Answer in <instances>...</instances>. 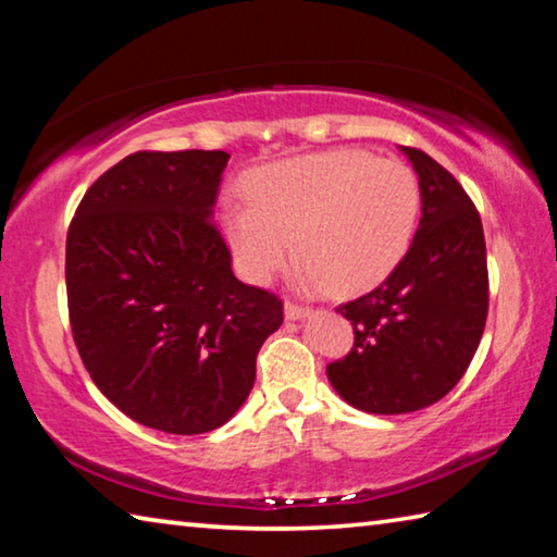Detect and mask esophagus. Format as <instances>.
Returning <instances> with one entry per match:
<instances>
[{
  "label": "esophagus",
  "instance_id": "1",
  "mask_svg": "<svg viewBox=\"0 0 557 557\" xmlns=\"http://www.w3.org/2000/svg\"><path fill=\"white\" fill-rule=\"evenodd\" d=\"M305 314H307V307H301V305H297V301H292V299L285 301V317L287 319H301Z\"/></svg>",
  "mask_w": 557,
  "mask_h": 557
}]
</instances>
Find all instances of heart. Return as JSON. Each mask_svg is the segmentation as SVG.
<instances>
[{"label": "heart", "mask_w": 557, "mask_h": 557, "mask_svg": "<svg viewBox=\"0 0 557 557\" xmlns=\"http://www.w3.org/2000/svg\"><path fill=\"white\" fill-rule=\"evenodd\" d=\"M245 201L221 219L245 280L265 285L299 250L309 280L354 295L403 260L418 223L420 182L398 159L332 149L256 169L245 178Z\"/></svg>", "instance_id": "1"}]
</instances>
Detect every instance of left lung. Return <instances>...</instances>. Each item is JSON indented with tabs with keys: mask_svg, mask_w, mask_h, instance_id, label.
<instances>
[{
	"mask_svg": "<svg viewBox=\"0 0 557 557\" xmlns=\"http://www.w3.org/2000/svg\"><path fill=\"white\" fill-rule=\"evenodd\" d=\"M403 152L420 176V228L379 287L338 307L354 324V346L326 366L334 391L375 414L445 398L469 369L488 314L486 243L474 201L422 149Z\"/></svg>",
	"mask_w": 557,
	"mask_h": 557,
	"instance_id": "obj_1",
	"label": "left lung"
}]
</instances>
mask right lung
<instances>
[{
	"mask_svg": "<svg viewBox=\"0 0 557 557\" xmlns=\"http://www.w3.org/2000/svg\"><path fill=\"white\" fill-rule=\"evenodd\" d=\"M221 149L135 152L98 176L65 238L71 332L100 393L139 425L228 422L282 324L275 292L233 275L211 209Z\"/></svg>",
	"mask_w": 557,
	"mask_h": 557,
	"instance_id": "obj_1",
	"label": "right lung"
}]
</instances>
